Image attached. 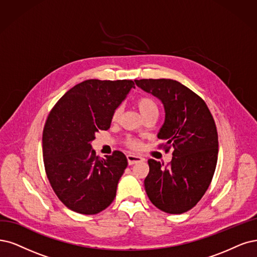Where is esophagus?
I'll return each instance as SVG.
<instances>
[{"instance_id": "1", "label": "esophagus", "mask_w": 257, "mask_h": 257, "mask_svg": "<svg viewBox=\"0 0 257 257\" xmlns=\"http://www.w3.org/2000/svg\"><path fill=\"white\" fill-rule=\"evenodd\" d=\"M127 160H128V163L129 165H134L138 162H141V161H143L144 159L140 157V156H136V155H127Z\"/></svg>"}]
</instances>
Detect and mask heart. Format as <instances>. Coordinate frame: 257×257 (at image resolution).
Here are the masks:
<instances>
[{
	"mask_svg": "<svg viewBox=\"0 0 257 257\" xmlns=\"http://www.w3.org/2000/svg\"><path fill=\"white\" fill-rule=\"evenodd\" d=\"M136 103H137V107H138L140 113L142 114V116L143 117H146L147 115H150V114H158V112H159L156 101L148 96H142V97L138 98ZM120 113H121V108L117 107L112 113V120L116 121L120 116ZM125 143L127 146H129L130 148H134V149H138L141 146L140 142L134 138H127Z\"/></svg>",
	"mask_w": 257,
	"mask_h": 257,
	"instance_id": "1",
	"label": "heart"
}]
</instances>
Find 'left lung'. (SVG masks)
Here are the masks:
<instances>
[{"label":"left lung","instance_id":"left-lung-1","mask_svg":"<svg viewBox=\"0 0 257 257\" xmlns=\"http://www.w3.org/2000/svg\"><path fill=\"white\" fill-rule=\"evenodd\" d=\"M137 85L162 101L165 120L158 138L161 146L174 148L173 160L164 166L148 160L144 185L155 206L168 214L193 208L205 194L215 173L218 135L215 120L204 100L173 79H140Z\"/></svg>","mask_w":257,"mask_h":257}]
</instances>
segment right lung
<instances>
[{
  "label": "right lung",
  "instance_id": "obj_1",
  "mask_svg": "<svg viewBox=\"0 0 257 257\" xmlns=\"http://www.w3.org/2000/svg\"><path fill=\"white\" fill-rule=\"evenodd\" d=\"M135 87L132 80L89 79L66 92L47 116L42 136L47 179L70 210L94 215L116 196L128 165L121 151L99 158L92 148L95 134L108 130L112 113Z\"/></svg>",
  "mask_w": 257,
  "mask_h": 257
}]
</instances>
